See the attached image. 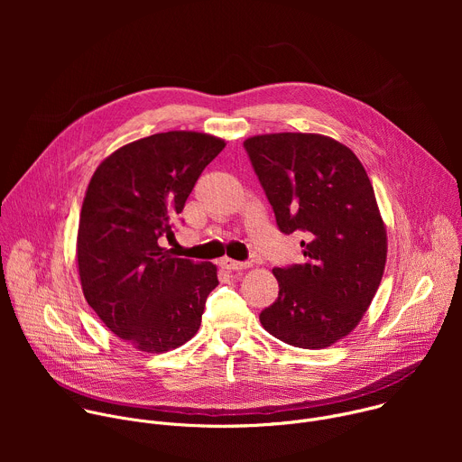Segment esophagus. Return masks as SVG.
<instances>
[{
  "instance_id": "34e87169",
  "label": "esophagus",
  "mask_w": 462,
  "mask_h": 462,
  "mask_svg": "<svg viewBox=\"0 0 462 462\" xmlns=\"http://www.w3.org/2000/svg\"><path fill=\"white\" fill-rule=\"evenodd\" d=\"M219 263H221V267L226 269V271H243V269L250 267V263L236 261V259H230V257H223Z\"/></svg>"
}]
</instances>
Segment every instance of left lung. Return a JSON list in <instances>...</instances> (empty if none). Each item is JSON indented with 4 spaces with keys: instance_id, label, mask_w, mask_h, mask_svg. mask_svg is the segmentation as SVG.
<instances>
[{
    "instance_id": "1",
    "label": "left lung",
    "mask_w": 462,
    "mask_h": 462,
    "mask_svg": "<svg viewBox=\"0 0 462 462\" xmlns=\"http://www.w3.org/2000/svg\"><path fill=\"white\" fill-rule=\"evenodd\" d=\"M243 146L280 232L303 237L305 261L273 269L278 300L259 321L289 346L328 347L356 327L383 274L385 228L371 180L349 148L323 135H259Z\"/></svg>"
}]
</instances>
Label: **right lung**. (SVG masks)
<instances>
[{
	"instance_id": "add662e5",
	"label": "right lung",
	"mask_w": 462,
	"mask_h": 462,
	"mask_svg": "<svg viewBox=\"0 0 462 462\" xmlns=\"http://www.w3.org/2000/svg\"><path fill=\"white\" fill-rule=\"evenodd\" d=\"M225 141L168 131L131 143L95 171L80 214L82 291L111 331L146 353H164L199 331L219 285L208 261L173 257L161 241Z\"/></svg>"
}]
</instances>
